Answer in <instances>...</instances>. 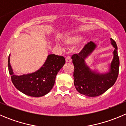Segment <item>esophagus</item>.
<instances>
[{"instance_id":"34e87169","label":"esophagus","mask_w":126,"mask_h":126,"mask_svg":"<svg viewBox=\"0 0 126 126\" xmlns=\"http://www.w3.org/2000/svg\"><path fill=\"white\" fill-rule=\"evenodd\" d=\"M71 61H72V60H71V57H69V56H67V57L65 58V61H66V62H71Z\"/></svg>"}]
</instances>
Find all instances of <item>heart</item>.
I'll return each mask as SVG.
<instances>
[{
	"mask_svg": "<svg viewBox=\"0 0 126 126\" xmlns=\"http://www.w3.org/2000/svg\"><path fill=\"white\" fill-rule=\"evenodd\" d=\"M82 38L83 36L80 34H73V35L66 37L64 39V43L66 45H69V46L74 45L80 42V40L82 39Z\"/></svg>",
	"mask_w": 126,
	"mask_h": 126,
	"instance_id": "obj_1",
	"label": "heart"
}]
</instances>
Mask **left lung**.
<instances>
[{
	"label": "left lung",
	"instance_id": "1",
	"mask_svg": "<svg viewBox=\"0 0 126 126\" xmlns=\"http://www.w3.org/2000/svg\"><path fill=\"white\" fill-rule=\"evenodd\" d=\"M110 40L114 47V57L108 72L100 74L92 71L86 64V59L97 47V45L92 41L84 46L79 54L72 55V63L74 66V84L80 94L89 97L98 96L108 91L116 82L119 74V58L117 44L112 39Z\"/></svg>",
	"mask_w": 126,
	"mask_h": 126
}]
</instances>
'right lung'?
<instances>
[{
    "label": "right lung",
    "instance_id": "right-lung-1",
    "mask_svg": "<svg viewBox=\"0 0 126 126\" xmlns=\"http://www.w3.org/2000/svg\"><path fill=\"white\" fill-rule=\"evenodd\" d=\"M65 63L63 56L49 54L44 65L38 71L31 74L16 76L10 65L9 55L8 68L12 83L18 91L25 95L39 97L48 94L52 89L56 76Z\"/></svg>",
    "mask_w": 126,
    "mask_h": 126
}]
</instances>
